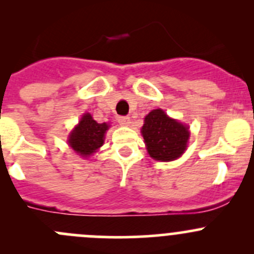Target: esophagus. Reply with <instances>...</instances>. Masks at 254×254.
<instances>
[{
    "mask_svg": "<svg viewBox=\"0 0 254 254\" xmlns=\"http://www.w3.org/2000/svg\"><path fill=\"white\" fill-rule=\"evenodd\" d=\"M118 123L122 127H129L130 125V118L129 117H119L118 118Z\"/></svg>",
    "mask_w": 254,
    "mask_h": 254,
    "instance_id": "obj_1",
    "label": "esophagus"
}]
</instances>
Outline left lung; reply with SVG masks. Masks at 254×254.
Listing matches in <instances>:
<instances>
[{"label":"left lung","mask_w":254,"mask_h":254,"mask_svg":"<svg viewBox=\"0 0 254 254\" xmlns=\"http://www.w3.org/2000/svg\"><path fill=\"white\" fill-rule=\"evenodd\" d=\"M141 134L147 152L153 160L170 162L187 150L189 127L168 117L162 109H153L143 120Z\"/></svg>","instance_id":"obj_1"}]
</instances>
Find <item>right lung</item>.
<instances>
[{
  "mask_svg": "<svg viewBox=\"0 0 254 254\" xmlns=\"http://www.w3.org/2000/svg\"><path fill=\"white\" fill-rule=\"evenodd\" d=\"M109 125L107 123H97L89 113H84L79 123L68 136V145L76 153L83 158L97 152L104 143V136Z\"/></svg>",
  "mask_w": 254,
  "mask_h": 254,
  "instance_id": "add662e5",
  "label": "right lung"
}]
</instances>
